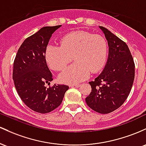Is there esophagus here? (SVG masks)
<instances>
[{
  "label": "esophagus",
  "instance_id": "obj_1",
  "mask_svg": "<svg viewBox=\"0 0 146 146\" xmlns=\"http://www.w3.org/2000/svg\"><path fill=\"white\" fill-rule=\"evenodd\" d=\"M80 86L79 84H71L70 85V87L71 88H78Z\"/></svg>",
  "mask_w": 146,
  "mask_h": 146
}]
</instances>
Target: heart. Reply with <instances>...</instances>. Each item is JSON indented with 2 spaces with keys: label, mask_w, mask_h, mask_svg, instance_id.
<instances>
[{
  "label": "heart",
  "mask_w": 146,
  "mask_h": 146,
  "mask_svg": "<svg viewBox=\"0 0 146 146\" xmlns=\"http://www.w3.org/2000/svg\"><path fill=\"white\" fill-rule=\"evenodd\" d=\"M108 55V44L104 37L86 31H76L66 34L60 45L48 44L45 57L47 65L56 71H60L74 58L76 63L70 65L59 75V80L67 84L84 81L90 72L101 71Z\"/></svg>",
  "instance_id": "1"
}]
</instances>
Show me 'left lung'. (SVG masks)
I'll list each match as a JSON object with an SVG mask.
<instances>
[{
    "mask_svg": "<svg viewBox=\"0 0 146 146\" xmlns=\"http://www.w3.org/2000/svg\"><path fill=\"white\" fill-rule=\"evenodd\" d=\"M99 27L108 43V58L102 72L89 82L92 92L86 101L95 112L108 114L121 107L130 94L135 65L127 44L108 29Z\"/></svg>",
    "mask_w": 146,
    "mask_h": 146,
    "instance_id": "1",
    "label": "left lung"
}]
</instances>
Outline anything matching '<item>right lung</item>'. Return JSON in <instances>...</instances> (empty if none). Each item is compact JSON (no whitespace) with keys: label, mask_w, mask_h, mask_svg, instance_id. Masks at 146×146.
Returning a JSON list of instances; mask_svg holds the SVG:
<instances>
[{"label":"right lung","mask_w":146,"mask_h":146,"mask_svg":"<svg viewBox=\"0 0 146 146\" xmlns=\"http://www.w3.org/2000/svg\"><path fill=\"white\" fill-rule=\"evenodd\" d=\"M60 26L43 27L27 38L14 61L13 80L18 94L27 107L41 114L58 108L69 89L65 85L45 86L53 80L45 60V48L52 34Z\"/></svg>","instance_id":"add662e5"}]
</instances>
